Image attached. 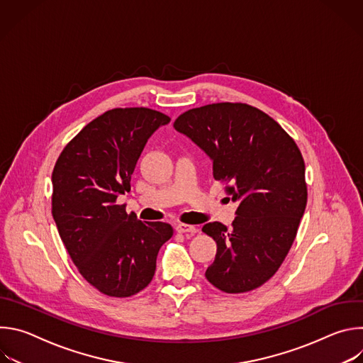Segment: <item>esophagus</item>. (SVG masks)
Instances as JSON below:
<instances>
[{"label":"esophagus","instance_id":"esophagus-1","mask_svg":"<svg viewBox=\"0 0 363 363\" xmlns=\"http://www.w3.org/2000/svg\"><path fill=\"white\" fill-rule=\"evenodd\" d=\"M175 230L178 233H191V234H195L198 231V228L195 225H188V224H177Z\"/></svg>","mask_w":363,"mask_h":363}]
</instances>
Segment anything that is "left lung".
Wrapping results in <instances>:
<instances>
[{"label": "left lung", "instance_id": "obj_1", "mask_svg": "<svg viewBox=\"0 0 363 363\" xmlns=\"http://www.w3.org/2000/svg\"><path fill=\"white\" fill-rule=\"evenodd\" d=\"M174 128L208 155L214 178L228 182L225 189L238 202L231 230L218 221L202 227L217 242L206 280L225 293L257 289L284 262L304 214V161L296 142L244 103L191 109Z\"/></svg>", "mask_w": 363, "mask_h": 363}]
</instances>
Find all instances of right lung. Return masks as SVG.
<instances>
[{
    "mask_svg": "<svg viewBox=\"0 0 363 363\" xmlns=\"http://www.w3.org/2000/svg\"><path fill=\"white\" fill-rule=\"evenodd\" d=\"M171 119L146 108L108 111L86 125L63 149L51 175L53 218L80 274L99 291L129 297L157 270L160 248L174 230L142 223L118 196L153 135Z\"/></svg>",
    "mask_w": 363,
    "mask_h": 363,
    "instance_id": "obj_1",
    "label": "right lung"
}]
</instances>
